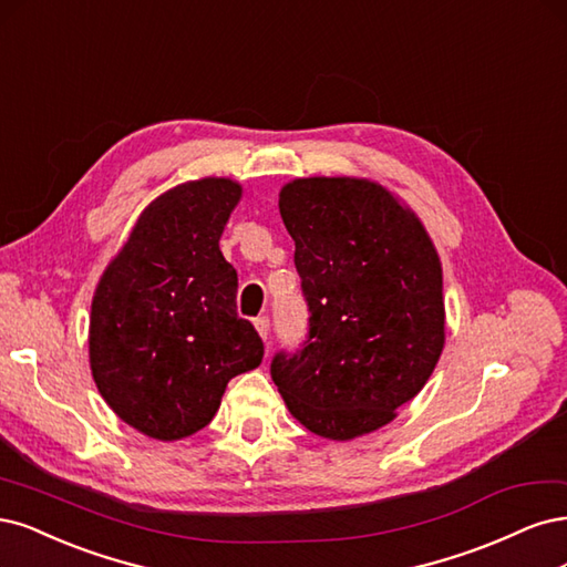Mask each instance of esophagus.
<instances>
[{
  "mask_svg": "<svg viewBox=\"0 0 567 567\" xmlns=\"http://www.w3.org/2000/svg\"><path fill=\"white\" fill-rule=\"evenodd\" d=\"M254 327H257V332L261 334V339H264V341H268V334H270V320H268L266 316H261V318L254 320Z\"/></svg>",
  "mask_w": 567,
  "mask_h": 567,
  "instance_id": "34e87169",
  "label": "esophagus"
}]
</instances>
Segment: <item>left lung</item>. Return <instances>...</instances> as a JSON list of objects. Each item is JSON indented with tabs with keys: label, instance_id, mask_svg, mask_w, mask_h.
<instances>
[{
	"label": "left lung",
	"instance_id": "8db88e82",
	"mask_svg": "<svg viewBox=\"0 0 567 567\" xmlns=\"http://www.w3.org/2000/svg\"><path fill=\"white\" fill-rule=\"evenodd\" d=\"M308 306V334L270 377L316 435L351 441L389 424L445 343L443 270L422 221L362 178H297L280 193Z\"/></svg>",
	"mask_w": 567,
	"mask_h": 567
}]
</instances>
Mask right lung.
Wrapping results in <instances>:
<instances>
[{
    "label": "right lung",
    "mask_w": 567,
    "mask_h": 567,
    "mask_svg": "<svg viewBox=\"0 0 567 567\" xmlns=\"http://www.w3.org/2000/svg\"><path fill=\"white\" fill-rule=\"evenodd\" d=\"M230 178H199L148 205L91 303L89 360L113 412L157 441L205 429L264 341L237 316L221 233L240 203Z\"/></svg>",
    "instance_id": "obj_1"
}]
</instances>
